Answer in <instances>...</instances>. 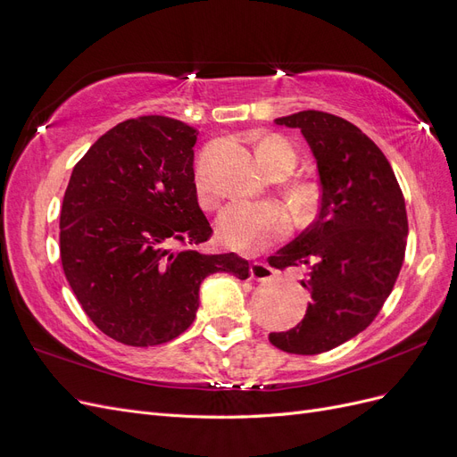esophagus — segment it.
I'll use <instances>...</instances> for the list:
<instances>
[{
    "label": "esophagus",
    "mask_w": 457,
    "mask_h": 457,
    "mask_svg": "<svg viewBox=\"0 0 457 457\" xmlns=\"http://www.w3.org/2000/svg\"><path fill=\"white\" fill-rule=\"evenodd\" d=\"M250 276L253 280L257 282H265V280H270L274 276V270L272 267H269L267 262H261V261H255L253 265L250 267Z\"/></svg>",
    "instance_id": "34e87169"
}]
</instances>
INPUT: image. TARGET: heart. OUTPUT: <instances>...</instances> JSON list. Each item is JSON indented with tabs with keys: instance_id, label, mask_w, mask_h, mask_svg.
Instances as JSON below:
<instances>
[{
	"instance_id": "heart-1",
	"label": "heart",
	"mask_w": 457,
	"mask_h": 457,
	"mask_svg": "<svg viewBox=\"0 0 457 457\" xmlns=\"http://www.w3.org/2000/svg\"><path fill=\"white\" fill-rule=\"evenodd\" d=\"M257 158L270 175L276 171H292L297 163V154L292 145L282 137H267L257 145ZM196 190L202 204H212V187L207 177L200 171L196 177ZM287 204L299 220L314 213L318 192L312 185L299 183L289 187ZM219 240L234 252H257L270 242L286 237L289 219L278 205L269 202H232L215 220Z\"/></svg>"
}]
</instances>
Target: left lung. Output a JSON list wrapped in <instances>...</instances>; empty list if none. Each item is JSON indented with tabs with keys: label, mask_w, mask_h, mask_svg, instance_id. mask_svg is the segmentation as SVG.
I'll list each match as a JSON object with an SVG mask.
<instances>
[{
	"label": "left lung",
	"mask_w": 457,
	"mask_h": 457,
	"mask_svg": "<svg viewBox=\"0 0 457 457\" xmlns=\"http://www.w3.org/2000/svg\"><path fill=\"white\" fill-rule=\"evenodd\" d=\"M301 129L320 179V210L270 267H305L311 292L303 320L269 339L286 353L320 354L364 331L403 267L408 215L389 160L368 135L339 116L303 110L274 120Z\"/></svg>",
	"instance_id": "obj_1"
}]
</instances>
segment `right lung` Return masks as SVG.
I'll return each instance as SVG.
<instances>
[{"label":"right lung","instance_id":"add662e5","mask_svg":"<svg viewBox=\"0 0 457 457\" xmlns=\"http://www.w3.org/2000/svg\"><path fill=\"white\" fill-rule=\"evenodd\" d=\"M196 137L165 116L121 121L76 163L64 192L66 280L91 322L131 347L181 336L210 274H250L237 253L204 255L195 247L212 237L192 168Z\"/></svg>","mask_w":457,"mask_h":457}]
</instances>
